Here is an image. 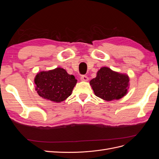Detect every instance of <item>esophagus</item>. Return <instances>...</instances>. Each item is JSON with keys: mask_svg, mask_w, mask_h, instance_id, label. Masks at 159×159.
Wrapping results in <instances>:
<instances>
[{"mask_svg": "<svg viewBox=\"0 0 159 159\" xmlns=\"http://www.w3.org/2000/svg\"><path fill=\"white\" fill-rule=\"evenodd\" d=\"M88 80H89V78H88V77L87 75H81V81H88Z\"/></svg>", "mask_w": 159, "mask_h": 159, "instance_id": "esophagus-1", "label": "esophagus"}]
</instances>
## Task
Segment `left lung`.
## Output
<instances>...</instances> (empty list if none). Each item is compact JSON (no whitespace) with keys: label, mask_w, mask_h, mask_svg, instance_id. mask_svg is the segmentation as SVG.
Masks as SVG:
<instances>
[{"label":"left lung","mask_w":159,"mask_h":159,"mask_svg":"<svg viewBox=\"0 0 159 159\" xmlns=\"http://www.w3.org/2000/svg\"><path fill=\"white\" fill-rule=\"evenodd\" d=\"M89 84L96 96L109 102L121 99L127 94L129 78L127 74H120L107 67H103Z\"/></svg>","instance_id":"1"}]
</instances>
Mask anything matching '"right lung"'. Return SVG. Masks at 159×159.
Wrapping results in <instances>:
<instances>
[{"mask_svg": "<svg viewBox=\"0 0 159 159\" xmlns=\"http://www.w3.org/2000/svg\"><path fill=\"white\" fill-rule=\"evenodd\" d=\"M36 90L40 97L60 103L71 95L77 80L61 68L38 73L34 78Z\"/></svg>", "mask_w": 159, "mask_h": 159, "instance_id": "1", "label": "right lung"}]
</instances>
